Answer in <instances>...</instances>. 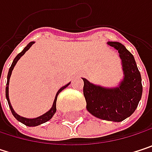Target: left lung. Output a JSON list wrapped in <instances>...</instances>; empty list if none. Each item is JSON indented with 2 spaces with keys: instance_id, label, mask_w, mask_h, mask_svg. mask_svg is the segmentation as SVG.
<instances>
[{
  "instance_id": "obj_1",
  "label": "left lung",
  "mask_w": 152,
  "mask_h": 152,
  "mask_svg": "<svg viewBox=\"0 0 152 152\" xmlns=\"http://www.w3.org/2000/svg\"><path fill=\"white\" fill-rule=\"evenodd\" d=\"M119 53L123 78L116 87H104L83 80V96L86 108L93 116L120 122L129 117L137 109L142 98L141 74L132 53L120 42L108 41Z\"/></svg>"
}]
</instances>
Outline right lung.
Instances as JSON below:
<instances>
[{
  "label": "right lung",
  "mask_w": 152,
  "mask_h": 152,
  "mask_svg": "<svg viewBox=\"0 0 152 152\" xmlns=\"http://www.w3.org/2000/svg\"><path fill=\"white\" fill-rule=\"evenodd\" d=\"M34 43H35L34 41L30 42L27 46L23 48V50L21 53H19L15 56V58L14 59V61H13V62H12V64H11L10 69H9L8 77H7V84H6V99H7V100H8V103H9V106H10V110H11L12 114L14 115V117H15L18 121L22 122L23 124H24V125H26V126H28V127H36V126H39V125H40V124H42V123H45V122L48 121L49 120L52 119V117L54 115V113H55V112H56V100H57V97H58L59 93H60L61 91H63L65 88H67V87L69 85V83H67L66 85L62 86V87L57 91V93H56V95H55V98H54V100H53V106L50 108V110L47 111V112L45 113L44 114H42V115H40V116H39V117H36V118H32V119L31 118V119H30V118H25V117L20 116L19 114H17V113H15V111H14V109H13V107H12V106H11V103H10V98H9V84H10V76H11V74H12V70L14 69V67L15 66L16 62H17V61H19V59L26 53V51H28V50L31 48V46H32Z\"/></svg>",
  "instance_id": "1"
}]
</instances>
